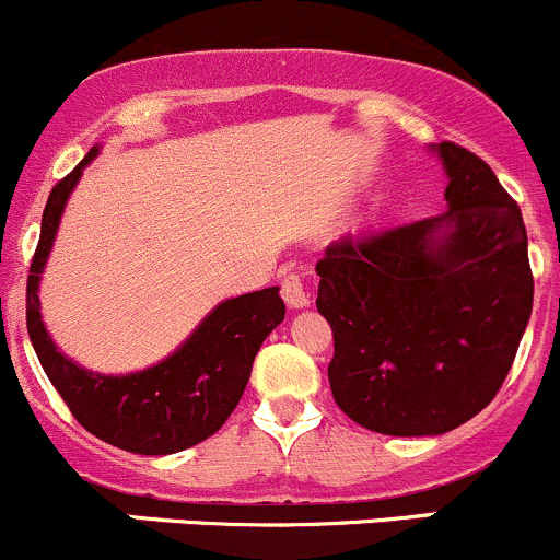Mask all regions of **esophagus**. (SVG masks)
<instances>
[{
	"instance_id": "obj_1",
	"label": "esophagus",
	"mask_w": 560,
	"mask_h": 560,
	"mask_svg": "<svg viewBox=\"0 0 560 560\" xmlns=\"http://www.w3.org/2000/svg\"><path fill=\"white\" fill-rule=\"evenodd\" d=\"M281 298L287 300L290 308H303L308 305V292H305L303 279L298 273H287L284 281H281Z\"/></svg>"
}]
</instances>
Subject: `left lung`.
Listing matches in <instances>:
<instances>
[{
	"mask_svg": "<svg viewBox=\"0 0 560 560\" xmlns=\"http://www.w3.org/2000/svg\"><path fill=\"white\" fill-rule=\"evenodd\" d=\"M448 211L343 235L316 262L332 327L329 388L359 427L443 434L508 378L534 303L521 206L482 158L440 141ZM443 226L450 233L434 236Z\"/></svg>",
	"mask_w": 560,
	"mask_h": 560,
	"instance_id": "8db88e82",
	"label": "left lung"
}]
</instances>
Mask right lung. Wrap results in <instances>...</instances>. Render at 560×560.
<instances>
[{
  "label": "right lung",
  "mask_w": 560,
  "mask_h": 560,
  "mask_svg": "<svg viewBox=\"0 0 560 560\" xmlns=\"http://www.w3.org/2000/svg\"><path fill=\"white\" fill-rule=\"evenodd\" d=\"M96 152L91 147L52 187L45 203L43 231L26 281L28 338L67 408L98 440L144 456L192 448L211 438L235 410L262 340L284 319V300L279 298V287L225 300L176 354L137 375H96L69 362L45 332L37 287L63 203Z\"/></svg>",
  "instance_id": "right-lung-1"
}]
</instances>
